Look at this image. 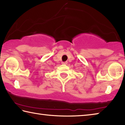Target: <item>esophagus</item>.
I'll use <instances>...</instances> for the list:
<instances>
[{
  "label": "esophagus",
  "mask_w": 125,
  "mask_h": 125,
  "mask_svg": "<svg viewBox=\"0 0 125 125\" xmlns=\"http://www.w3.org/2000/svg\"><path fill=\"white\" fill-rule=\"evenodd\" d=\"M67 63H68L67 62H62V64H67Z\"/></svg>",
  "instance_id": "esophagus-1"
}]
</instances>
